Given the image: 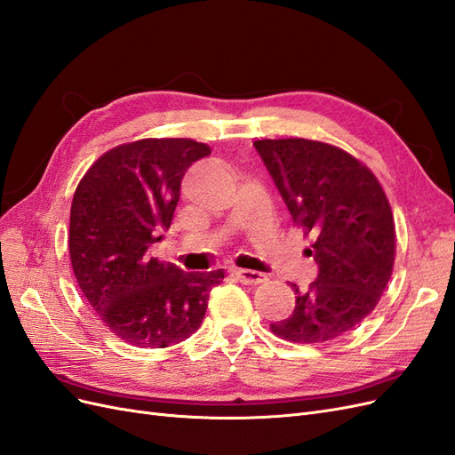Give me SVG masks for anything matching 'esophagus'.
Returning a JSON list of instances; mask_svg holds the SVG:
<instances>
[{
  "label": "esophagus",
  "instance_id": "esophagus-1",
  "mask_svg": "<svg viewBox=\"0 0 455 455\" xmlns=\"http://www.w3.org/2000/svg\"><path fill=\"white\" fill-rule=\"evenodd\" d=\"M231 273L235 275V277H237L241 283H244V284H259V283H266V281H267V275H266V273L252 271V269L233 267Z\"/></svg>",
  "mask_w": 455,
  "mask_h": 455
}]
</instances>
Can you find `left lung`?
I'll list each match as a JSON object with an SVG mask.
<instances>
[{"label":"left lung","instance_id":"obj_1","mask_svg":"<svg viewBox=\"0 0 455 455\" xmlns=\"http://www.w3.org/2000/svg\"><path fill=\"white\" fill-rule=\"evenodd\" d=\"M294 224L313 237L319 275L296 292L292 315L273 323L294 343L349 332L374 311L395 264V222L378 178L347 151L316 140H256Z\"/></svg>","mask_w":455,"mask_h":455}]
</instances>
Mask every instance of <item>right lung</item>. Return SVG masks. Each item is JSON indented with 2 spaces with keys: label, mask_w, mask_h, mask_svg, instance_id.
Here are the masks:
<instances>
[{
  "label": "right lung",
  "mask_w": 455,
  "mask_h": 455,
  "mask_svg": "<svg viewBox=\"0 0 455 455\" xmlns=\"http://www.w3.org/2000/svg\"><path fill=\"white\" fill-rule=\"evenodd\" d=\"M211 156L189 139H146L109 149L74 194L70 258L81 292L100 321L134 347L159 349L189 338L204 319L224 269L186 273L151 256L171 228L180 184Z\"/></svg>",
  "instance_id": "1"
}]
</instances>
